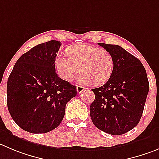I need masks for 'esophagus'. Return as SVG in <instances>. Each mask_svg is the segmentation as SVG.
Instances as JSON below:
<instances>
[{"instance_id":"1","label":"esophagus","mask_w":159,"mask_h":159,"mask_svg":"<svg viewBox=\"0 0 159 159\" xmlns=\"http://www.w3.org/2000/svg\"><path fill=\"white\" fill-rule=\"evenodd\" d=\"M85 89H86L84 88V87L82 86H80V85H78V86H77V92H78V93H79V94L80 93H83Z\"/></svg>"}]
</instances>
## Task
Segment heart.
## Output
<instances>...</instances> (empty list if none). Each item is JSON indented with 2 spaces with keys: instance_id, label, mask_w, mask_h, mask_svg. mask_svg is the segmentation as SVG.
I'll list each match as a JSON object with an SVG mask.
<instances>
[{
  "instance_id": "heart-1",
  "label": "heart",
  "mask_w": 159,
  "mask_h": 159,
  "mask_svg": "<svg viewBox=\"0 0 159 159\" xmlns=\"http://www.w3.org/2000/svg\"><path fill=\"white\" fill-rule=\"evenodd\" d=\"M66 52L68 56L59 54L55 60L58 75L65 81H70L79 70L81 72L78 81L87 85L104 84L112 75L113 56L104 48L78 44L70 47Z\"/></svg>"
}]
</instances>
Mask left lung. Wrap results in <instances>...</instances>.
<instances>
[{"mask_svg":"<svg viewBox=\"0 0 159 159\" xmlns=\"http://www.w3.org/2000/svg\"><path fill=\"white\" fill-rule=\"evenodd\" d=\"M114 59L112 75L103 86L93 89L95 100L90 116L95 126L111 135L133 129L141 118L149 91L141 62L117 44L99 43Z\"/></svg>","mask_w":159,"mask_h":159,"instance_id":"1","label":"left lung"}]
</instances>
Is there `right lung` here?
Instances as JSON below:
<instances>
[{
  "label": "right lung",
  "instance_id": "right-lung-1",
  "mask_svg": "<svg viewBox=\"0 0 159 159\" xmlns=\"http://www.w3.org/2000/svg\"><path fill=\"white\" fill-rule=\"evenodd\" d=\"M58 41L36 45L16 61L7 84V105L11 118L31 133H45L61 123L66 104L77 89L57 75Z\"/></svg>",
  "mask_w": 159,
  "mask_h": 159
}]
</instances>
